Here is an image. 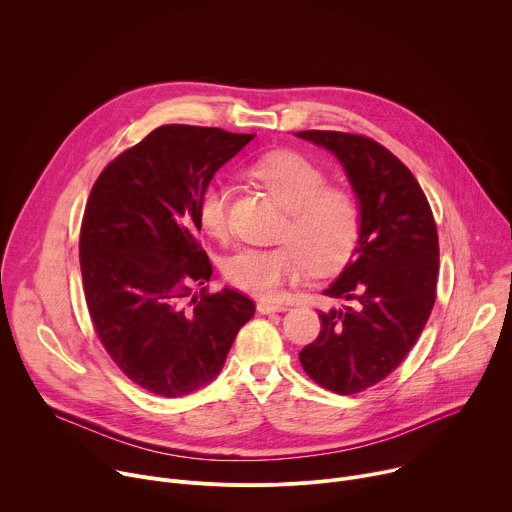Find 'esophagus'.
Instances as JSON below:
<instances>
[{
	"label": "esophagus",
	"mask_w": 512,
	"mask_h": 512,
	"mask_svg": "<svg viewBox=\"0 0 512 512\" xmlns=\"http://www.w3.org/2000/svg\"><path fill=\"white\" fill-rule=\"evenodd\" d=\"M259 314H275V312H285L287 308L283 304H273V302H259L257 304Z\"/></svg>",
	"instance_id": "1"
}]
</instances>
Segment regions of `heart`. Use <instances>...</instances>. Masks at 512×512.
Returning <instances> with one entry per match:
<instances>
[{
  "label": "heart",
  "instance_id": "1",
  "mask_svg": "<svg viewBox=\"0 0 512 512\" xmlns=\"http://www.w3.org/2000/svg\"><path fill=\"white\" fill-rule=\"evenodd\" d=\"M247 176L283 208L277 247H239L223 259L225 277L257 296H275L304 267L330 273L344 265L360 237V206L352 192L326 186L324 172L298 152H269L247 166ZM231 186L210 180L198 196V225L214 239L229 231Z\"/></svg>",
  "mask_w": 512,
  "mask_h": 512
}]
</instances>
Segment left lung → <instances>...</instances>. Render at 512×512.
Listing matches in <instances>:
<instances>
[{
    "label": "left lung",
    "mask_w": 512,
    "mask_h": 512,
    "mask_svg": "<svg viewBox=\"0 0 512 512\" xmlns=\"http://www.w3.org/2000/svg\"><path fill=\"white\" fill-rule=\"evenodd\" d=\"M332 152L360 206V237L324 296L348 302L320 312L322 330L300 362L320 387L352 395L389 377L417 342L435 304L440 245L429 202L381 143L342 131H298Z\"/></svg>",
    "instance_id": "8db88e82"
}]
</instances>
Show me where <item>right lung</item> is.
Listing matches in <instances>:
<instances>
[{
    "label": "right lung",
    "instance_id": "add662e5",
    "mask_svg": "<svg viewBox=\"0 0 512 512\" xmlns=\"http://www.w3.org/2000/svg\"><path fill=\"white\" fill-rule=\"evenodd\" d=\"M255 135L162 125L97 178L81 227V273L99 340L145 391L182 397L223 371L255 304L235 289L192 296L212 265L198 196Z\"/></svg>",
    "mask_w": 512,
    "mask_h": 512
}]
</instances>
